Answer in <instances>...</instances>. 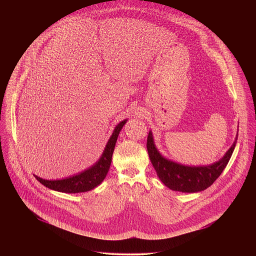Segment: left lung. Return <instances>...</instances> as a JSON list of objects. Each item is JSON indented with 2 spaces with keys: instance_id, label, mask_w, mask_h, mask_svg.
<instances>
[{
  "instance_id": "8db88e82",
  "label": "left lung",
  "mask_w": 256,
  "mask_h": 256,
  "mask_svg": "<svg viewBox=\"0 0 256 256\" xmlns=\"http://www.w3.org/2000/svg\"><path fill=\"white\" fill-rule=\"evenodd\" d=\"M236 139L238 135L232 146L219 162L205 166H184L164 158L156 148L152 131L148 135L146 150L152 164L162 182L174 191L194 193L207 189L219 178L232 154Z\"/></svg>"
}]
</instances>
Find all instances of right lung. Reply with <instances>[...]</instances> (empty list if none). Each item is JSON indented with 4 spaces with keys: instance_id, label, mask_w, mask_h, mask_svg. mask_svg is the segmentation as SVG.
<instances>
[{
    "instance_id": "right-lung-1",
    "label": "right lung",
    "mask_w": 256,
    "mask_h": 256,
    "mask_svg": "<svg viewBox=\"0 0 256 256\" xmlns=\"http://www.w3.org/2000/svg\"><path fill=\"white\" fill-rule=\"evenodd\" d=\"M126 121L127 120L125 119L116 125L106 146L104 148V150L102 156L90 168L76 176L63 178V180H47L34 176L36 178L39 182L48 187L49 189L63 192V193H80V192H86L96 188L104 182V180L106 178L110 170L112 154L115 148V144H116L118 135L122 127L125 125Z\"/></svg>"
}]
</instances>
